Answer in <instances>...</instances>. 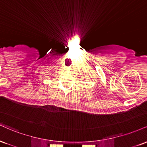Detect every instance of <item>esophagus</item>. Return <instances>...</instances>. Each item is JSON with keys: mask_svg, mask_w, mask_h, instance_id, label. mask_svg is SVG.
Returning a JSON list of instances; mask_svg holds the SVG:
<instances>
[{"mask_svg": "<svg viewBox=\"0 0 147 147\" xmlns=\"http://www.w3.org/2000/svg\"><path fill=\"white\" fill-rule=\"evenodd\" d=\"M68 70H70V68H68Z\"/></svg>", "mask_w": 147, "mask_h": 147, "instance_id": "esophagus-1", "label": "esophagus"}]
</instances>
